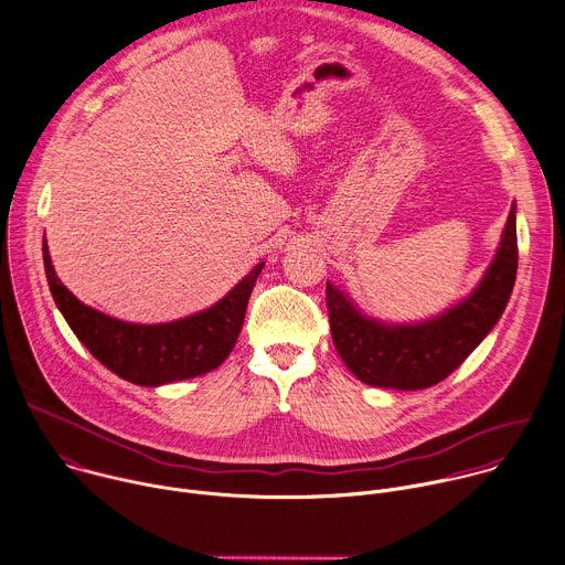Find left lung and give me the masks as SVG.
I'll list each match as a JSON object with an SVG mask.
<instances>
[{
    "mask_svg": "<svg viewBox=\"0 0 565 565\" xmlns=\"http://www.w3.org/2000/svg\"><path fill=\"white\" fill-rule=\"evenodd\" d=\"M516 259V204H512L497 255L481 281L437 317L413 323L374 319L328 281L326 306L339 356L367 386L424 391L444 382L503 315L514 288Z\"/></svg>",
    "mask_w": 565,
    "mask_h": 565,
    "instance_id": "8db88e82",
    "label": "left lung"
}]
</instances>
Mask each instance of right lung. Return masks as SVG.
<instances>
[{
	"instance_id": "1",
	"label": "right lung",
	"mask_w": 565,
	"mask_h": 565,
	"mask_svg": "<svg viewBox=\"0 0 565 565\" xmlns=\"http://www.w3.org/2000/svg\"><path fill=\"white\" fill-rule=\"evenodd\" d=\"M44 268L60 312L90 354L117 377L157 388L200 377L226 361L242 332L246 306L264 262L211 308L166 323L121 321L82 303L60 281L46 239Z\"/></svg>"
}]
</instances>
